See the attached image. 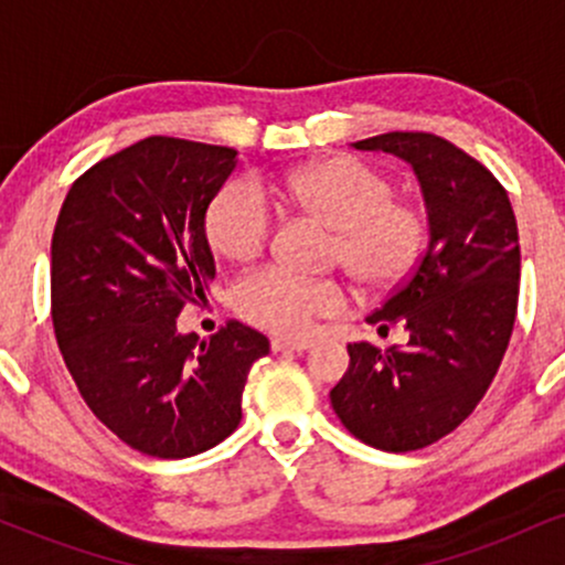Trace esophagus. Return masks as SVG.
Instances as JSON below:
<instances>
[{"mask_svg":"<svg viewBox=\"0 0 565 565\" xmlns=\"http://www.w3.org/2000/svg\"><path fill=\"white\" fill-rule=\"evenodd\" d=\"M308 348H310L308 340H281V337L270 340V350H274V353H302V350Z\"/></svg>","mask_w":565,"mask_h":565,"instance_id":"34e87169","label":"esophagus"}]
</instances>
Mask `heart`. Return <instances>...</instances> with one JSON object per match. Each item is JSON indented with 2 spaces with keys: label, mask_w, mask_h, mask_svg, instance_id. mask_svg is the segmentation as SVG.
<instances>
[{
  "label": "heart",
  "mask_w": 565,
  "mask_h": 565,
  "mask_svg": "<svg viewBox=\"0 0 565 565\" xmlns=\"http://www.w3.org/2000/svg\"><path fill=\"white\" fill-rule=\"evenodd\" d=\"M284 199L332 228V260L366 291L406 281L423 255L427 215L414 201L395 196V180L364 159L334 157L287 174ZM212 249L233 263H249L268 249L276 206L255 178H233L212 196L204 215ZM337 278L300 276L268 265L233 287V308L244 321L281 337H302L319 319L345 308Z\"/></svg>",
  "instance_id": "b5f03b06"
}]
</instances>
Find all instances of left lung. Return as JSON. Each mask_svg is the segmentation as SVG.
Here are the masks:
<instances>
[{"label":"left lung","instance_id":"8db88e82","mask_svg":"<svg viewBox=\"0 0 565 565\" xmlns=\"http://www.w3.org/2000/svg\"><path fill=\"white\" fill-rule=\"evenodd\" d=\"M353 146L414 167L430 242L406 281L366 319L380 334L401 323L406 348L350 342V366L329 398L359 440L417 451L470 417L502 364L521 281L515 212L494 174L438 135L387 132Z\"/></svg>","mask_w":565,"mask_h":565}]
</instances>
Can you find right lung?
Masks as SVG:
<instances>
[{"label":"right lung","mask_w":565,"mask_h":565,"mask_svg":"<svg viewBox=\"0 0 565 565\" xmlns=\"http://www.w3.org/2000/svg\"><path fill=\"white\" fill-rule=\"evenodd\" d=\"M233 167V148L153 135L79 174L57 215V348L84 404L148 457H193L228 438L249 369L270 350L238 321L206 342L174 323L215 278L204 215Z\"/></svg>","instance_id":"obj_1"}]
</instances>
